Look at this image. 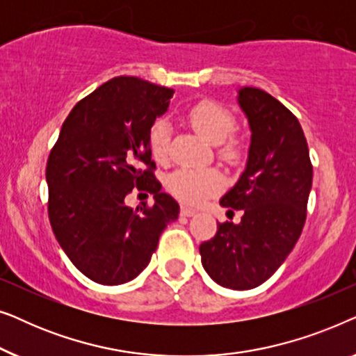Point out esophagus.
<instances>
[{
	"mask_svg": "<svg viewBox=\"0 0 356 356\" xmlns=\"http://www.w3.org/2000/svg\"><path fill=\"white\" fill-rule=\"evenodd\" d=\"M194 213H196V211H194V209L188 207V206H181V216L191 217V216H194Z\"/></svg>",
	"mask_w": 356,
	"mask_h": 356,
	"instance_id": "34e87169",
	"label": "esophagus"
}]
</instances>
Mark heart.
Here are the masks:
<instances>
[{
  "instance_id": "heart-1",
  "label": "heart",
  "mask_w": 356,
  "mask_h": 356,
  "mask_svg": "<svg viewBox=\"0 0 356 356\" xmlns=\"http://www.w3.org/2000/svg\"><path fill=\"white\" fill-rule=\"evenodd\" d=\"M188 120L199 134L209 143L220 145V155L228 162L240 159L241 147L230 139L236 128L235 116L217 102L204 100L188 111ZM172 140V126L168 121L157 120L149 131V147L154 159L167 160ZM167 186L175 196L188 204H199L211 194L225 186V177L217 168H189L175 170L167 179Z\"/></svg>"
}]
</instances>
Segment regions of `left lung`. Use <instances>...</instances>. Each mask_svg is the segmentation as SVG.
Instances as JSON below:
<instances>
[{
  "mask_svg": "<svg viewBox=\"0 0 356 356\" xmlns=\"http://www.w3.org/2000/svg\"><path fill=\"white\" fill-rule=\"evenodd\" d=\"M251 131L245 172L220 206L243 211L240 223H218L199 246L204 270L232 290L256 289L284 264L306 220L313 165L300 121L279 100L241 87L236 95Z\"/></svg>",
  "mask_w": 356,
  "mask_h": 356,
  "instance_id": "8db88e82",
  "label": "left lung"
}]
</instances>
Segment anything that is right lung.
I'll return each mask as SVG.
<instances>
[{"label": "right lung", "mask_w": 356, "mask_h": 356, "mask_svg": "<svg viewBox=\"0 0 356 356\" xmlns=\"http://www.w3.org/2000/svg\"><path fill=\"white\" fill-rule=\"evenodd\" d=\"M173 89L115 77L82 99L61 126L47 163L48 217L72 264L102 285L136 279L179 206L154 177L149 131ZM138 186L154 194L136 211L124 197Z\"/></svg>", "instance_id": "obj_1"}]
</instances>
